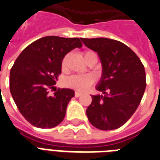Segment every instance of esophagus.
I'll return each mask as SVG.
<instances>
[{
	"instance_id": "1",
	"label": "esophagus",
	"mask_w": 160,
	"mask_h": 160,
	"mask_svg": "<svg viewBox=\"0 0 160 160\" xmlns=\"http://www.w3.org/2000/svg\"><path fill=\"white\" fill-rule=\"evenodd\" d=\"M81 95H82V92H77V91H76V92H75V96H76V98H79V97H80V96H81Z\"/></svg>"
}]
</instances>
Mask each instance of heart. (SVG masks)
Returning a JSON list of instances; mask_svg holds the SVG:
<instances>
[{"instance_id": "b5f03b06", "label": "heart", "mask_w": 160, "mask_h": 160, "mask_svg": "<svg viewBox=\"0 0 160 160\" xmlns=\"http://www.w3.org/2000/svg\"><path fill=\"white\" fill-rule=\"evenodd\" d=\"M97 54L92 51H86L84 53V58L85 62H88L92 57H94ZM68 65V55H66L62 62V68L65 69ZM94 82V79L90 75H73L67 78L65 80L66 85L69 88L76 89L78 91L86 90L88 87H90Z\"/></svg>"}]
</instances>
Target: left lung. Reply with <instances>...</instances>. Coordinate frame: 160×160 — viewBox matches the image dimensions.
I'll return each mask as SVG.
<instances>
[{
	"mask_svg": "<svg viewBox=\"0 0 160 160\" xmlns=\"http://www.w3.org/2000/svg\"><path fill=\"white\" fill-rule=\"evenodd\" d=\"M97 52L102 75L96 86L102 95H92L86 110L95 128L113 130L123 125L138 109L146 89V72L140 58L123 43L108 38H80Z\"/></svg>",
	"mask_w": 160,
	"mask_h": 160,
	"instance_id": "left-lung-1",
	"label": "left lung"
}]
</instances>
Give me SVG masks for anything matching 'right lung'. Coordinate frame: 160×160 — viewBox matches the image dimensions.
Segmentation results:
<instances>
[{
    "mask_svg": "<svg viewBox=\"0 0 160 160\" xmlns=\"http://www.w3.org/2000/svg\"><path fill=\"white\" fill-rule=\"evenodd\" d=\"M79 38L45 37L26 47L10 70L9 89L18 111L31 124L40 128L58 125L66 115L71 88H58L49 94L62 72V61L75 48H81Z\"/></svg>",
    "mask_w": 160,
    "mask_h": 160,
    "instance_id": "obj_1",
    "label": "right lung"
}]
</instances>
